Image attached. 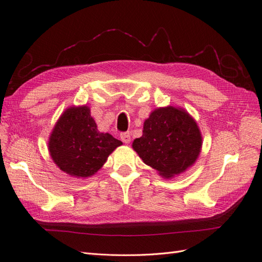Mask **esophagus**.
Here are the masks:
<instances>
[{
  "label": "esophagus",
  "mask_w": 262,
  "mask_h": 262,
  "mask_svg": "<svg viewBox=\"0 0 262 262\" xmlns=\"http://www.w3.org/2000/svg\"><path fill=\"white\" fill-rule=\"evenodd\" d=\"M120 138H121L123 143H125V144H128V143H130V142H131V134L129 132L121 133L120 134Z\"/></svg>",
  "instance_id": "obj_1"
}]
</instances>
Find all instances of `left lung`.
Returning <instances> with one entry per match:
<instances>
[{
    "label": "left lung",
    "instance_id": "8db88e82",
    "mask_svg": "<svg viewBox=\"0 0 262 262\" xmlns=\"http://www.w3.org/2000/svg\"><path fill=\"white\" fill-rule=\"evenodd\" d=\"M140 158L163 178L185 172L195 163L202 148L196 121L180 107L154 109L143 124V134L132 143Z\"/></svg>",
    "mask_w": 262,
    "mask_h": 262
}]
</instances>
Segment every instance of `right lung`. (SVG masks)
<instances>
[{
  "label": "right lung",
  "instance_id": "1",
  "mask_svg": "<svg viewBox=\"0 0 262 262\" xmlns=\"http://www.w3.org/2000/svg\"><path fill=\"white\" fill-rule=\"evenodd\" d=\"M122 142L99 132L89 106H71L55 122L48 141L53 163L68 175L86 179L95 175Z\"/></svg>",
  "mask_w": 262,
  "mask_h": 262
}]
</instances>
